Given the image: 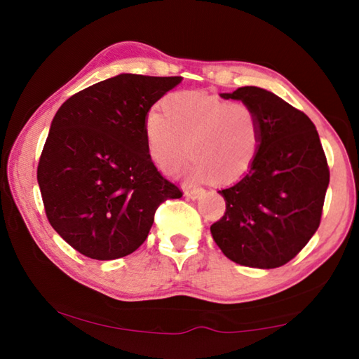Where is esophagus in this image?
Wrapping results in <instances>:
<instances>
[{
    "mask_svg": "<svg viewBox=\"0 0 359 359\" xmlns=\"http://www.w3.org/2000/svg\"><path fill=\"white\" fill-rule=\"evenodd\" d=\"M205 191L203 190V188H194V190H185V196L188 199H191V201H194V199H199L203 196Z\"/></svg>",
    "mask_w": 359,
    "mask_h": 359,
    "instance_id": "34e87169",
    "label": "esophagus"
}]
</instances>
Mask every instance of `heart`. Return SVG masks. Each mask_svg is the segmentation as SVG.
Segmentation results:
<instances>
[{
	"mask_svg": "<svg viewBox=\"0 0 359 359\" xmlns=\"http://www.w3.org/2000/svg\"><path fill=\"white\" fill-rule=\"evenodd\" d=\"M163 111L151 109L144 120L147 151L163 172L177 171L188 149L190 184L214 177L231 184L250 171L261 145L259 117L252 106L182 90L163 100Z\"/></svg>",
	"mask_w": 359,
	"mask_h": 359,
	"instance_id": "1",
	"label": "heart"
}]
</instances>
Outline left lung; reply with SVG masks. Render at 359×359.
Masks as SVG:
<instances>
[{"label": "left lung", "mask_w": 359, "mask_h": 359, "mask_svg": "<svg viewBox=\"0 0 359 359\" xmlns=\"http://www.w3.org/2000/svg\"><path fill=\"white\" fill-rule=\"evenodd\" d=\"M252 106L261 123L257 160L244 177L218 193L226 212L210 226L224 257L258 269L287 264L320 226L330 168L306 114L259 87L222 93Z\"/></svg>", "instance_id": "left-lung-1"}]
</instances>
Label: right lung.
<instances>
[{"instance_id": "obj_1", "label": "right lung", "mask_w": 359, "mask_h": 359, "mask_svg": "<svg viewBox=\"0 0 359 359\" xmlns=\"http://www.w3.org/2000/svg\"><path fill=\"white\" fill-rule=\"evenodd\" d=\"M182 77L118 74L66 100L38 166L52 228L85 257L109 261L137 250L163 201L182 191L158 172L144 120Z\"/></svg>"}]
</instances>
